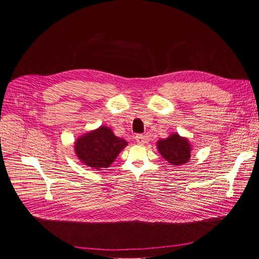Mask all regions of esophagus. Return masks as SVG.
Returning <instances> with one entry per match:
<instances>
[{
	"label": "esophagus",
	"mask_w": 259,
	"mask_h": 259,
	"mask_svg": "<svg viewBox=\"0 0 259 259\" xmlns=\"http://www.w3.org/2000/svg\"><path fill=\"white\" fill-rule=\"evenodd\" d=\"M136 140H137L138 143L143 144V143L147 142V138H146V136H143V135H137L136 136Z\"/></svg>",
	"instance_id": "obj_1"
}]
</instances>
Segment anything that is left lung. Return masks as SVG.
I'll list each match as a JSON object with an SVG mask.
<instances>
[{
    "label": "left lung",
    "instance_id": "1",
    "mask_svg": "<svg viewBox=\"0 0 259 259\" xmlns=\"http://www.w3.org/2000/svg\"><path fill=\"white\" fill-rule=\"evenodd\" d=\"M158 150L162 157L173 165L184 164L191 157L189 141L178 134H173L164 140H159Z\"/></svg>",
    "mask_w": 259,
    "mask_h": 259
}]
</instances>
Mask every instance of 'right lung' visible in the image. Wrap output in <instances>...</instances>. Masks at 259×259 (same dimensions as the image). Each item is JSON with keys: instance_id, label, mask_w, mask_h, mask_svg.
Listing matches in <instances>:
<instances>
[{"instance_id": "obj_1", "label": "right lung", "mask_w": 259, "mask_h": 259, "mask_svg": "<svg viewBox=\"0 0 259 259\" xmlns=\"http://www.w3.org/2000/svg\"><path fill=\"white\" fill-rule=\"evenodd\" d=\"M127 144L113 135L110 128L100 127L80 137L75 143V152L85 165L101 170L109 166Z\"/></svg>"}]
</instances>
